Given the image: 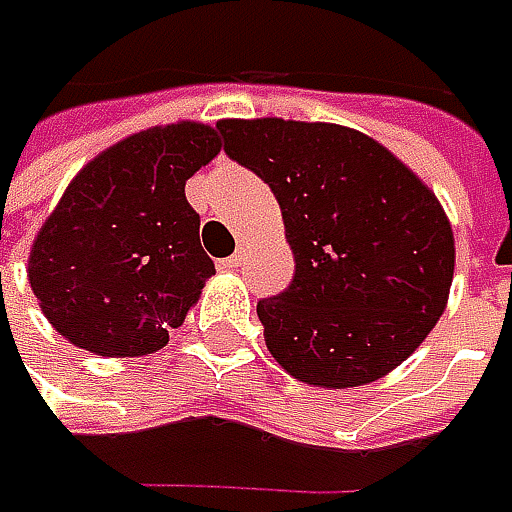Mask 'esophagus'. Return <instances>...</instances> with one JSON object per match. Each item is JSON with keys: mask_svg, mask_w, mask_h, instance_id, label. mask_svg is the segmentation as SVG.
<instances>
[{"mask_svg": "<svg viewBox=\"0 0 512 512\" xmlns=\"http://www.w3.org/2000/svg\"><path fill=\"white\" fill-rule=\"evenodd\" d=\"M239 265H242V256H227V259H222V262H219V267H222V270H236Z\"/></svg>", "mask_w": 512, "mask_h": 512, "instance_id": "obj_1", "label": "esophagus"}]
</instances>
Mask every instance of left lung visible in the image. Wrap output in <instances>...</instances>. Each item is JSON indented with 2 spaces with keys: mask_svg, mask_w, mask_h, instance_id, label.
I'll list each match as a JSON object with an SVG mask.
<instances>
[{
  "mask_svg": "<svg viewBox=\"0 0 512 512\" xmlns=\"http://www.w3.org/2000/svg\"><path fill=\"white\" fill-rule=\"evenodd\" d=\"M225 153L270 185L296 259L256 305L293 379L359 387L427 339L447 305L456 245L439 199L376 139L327 122L225 119Z\"/></svg>",
  "mask_w": 512,
  "mask_h": 512,
  "instance_id": "left-lung-1",
  "label": "left lung"
}]
</instances>
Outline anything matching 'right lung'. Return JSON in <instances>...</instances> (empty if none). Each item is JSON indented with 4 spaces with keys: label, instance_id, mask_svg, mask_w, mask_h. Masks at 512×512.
Here are the masks:
<instances>
[{
    "label": "right lung",
    "instance_id": "add662e5",
    "mask_svg": "<svg viewBox=\"0 0 512 512\" xmlns=\"http://www.w3.org/2000/svg\"><path fill=\"white\" fill-rule=\"evenodd\" d=\"M222 150L202 122L150 128L76 173L30 247L42 313L96 356H148L216 273L185 182Z\"/></svg>",
    "mask_w": 512,
    "mask_h": 512
}]
</instances>
